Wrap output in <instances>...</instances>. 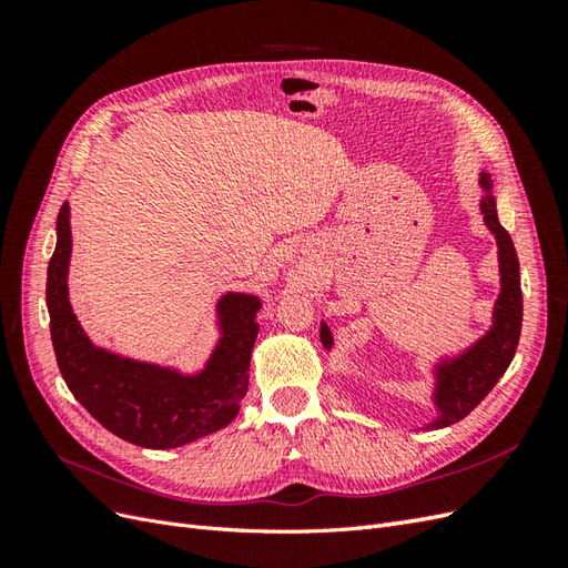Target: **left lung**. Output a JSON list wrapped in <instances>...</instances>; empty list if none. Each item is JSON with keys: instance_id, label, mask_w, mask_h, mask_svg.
Masks as SVG:
<instances>
[{"instance_id": "left-lung-1", "label": "left lung", "mask_w": 568, "mask_h": 568, "mask_svg": "<svg viewBox=\"0 0 568 568\" xmlns=\"http://www.w3.org/2000/svg\"><path fill=\"white\" fill-rule=\"evenodd\" d=\"M480 201L478 211L484 215L488 232L497 244V270H500V294L493 303L490 326L484 336H478L471 346L459 353H443L432 365V405L434 417L428 424L419 426V432H436V428L453 426L464 419L469 412L486 398L493 386L500 382L507 372L521 334L524 320V298H521V277H519V257L509 232L497 220V203L493 178L488 170L478 173ZM320 341L324 351L334 348V336L326 322L320 324Z\"/></svg>"}]
</instances>
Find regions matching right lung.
<instances>
[{"instance_id":"obj_1","label":"right lung","mask_w":568,"mask_h":568,"mask_svg":"<svg viewBox=\"0 0 568 568\" xmlns=\"http://www.w3.org/2000/svg\"><path fill=\"white\" fill-rule=\"evenodd\" d=\"M71 203L57 217V248L47 267L51 343L63 382L90 415L128 443L170 450L225 428L242 409L261 296L225 291L215 301L217 338L194 372L109 351L84 334L71 305Z\"/></svg>"}]
</instances>
